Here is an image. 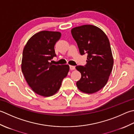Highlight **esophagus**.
Listing matches in <instances>:
<instances>
[{"mask_svg": "<svg viewBox=\"0 0 134 134\" xmlns=\"http://www.w3.org/2000/svg\"><path fill=\"white\" fill-rule=\"evenodd\" d=\"M75 69V67L74 66V65H70V69L71 70H74Z\"/></svg>", "mask_w": 134, "mask_h": 134, "instance_id": "obj_1", "label": "esophagus"}]
</instances>
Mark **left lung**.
Here are the masks:
<instances>
[{"label":"left lung","mask_w":134,"mask_h":134,"mask_svg":"<svg viewBox=\"0 0 134 134\" xmlns=\"http://www.w3.org/2000/svg\"><path fill=\"white\" fill-rule=\"evenodd\" d=\"M71 32L80 54H88L86 65L75 67L81 74L76 85L82 92H96L106 85L113 66L109 39L100 28L92 25L75 27Z\"/></svg>","instance_id":"1"}]
</instances>
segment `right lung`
<instances>
[{
	"label": "right lung",
	"mask_w": 134,
	"mask_h": 134,
	"mask_svg": "<svg viewBox=\"0 0 134 134\" xmlns=\"http://www.w3.org/2000/svg\"><path fill=\"white\" fill-rule=\"evenodd\" d=\"M60 37L59 32L41 31L29 39L24 48L22 72L29 86L39 95L48 97L56 93L69 71V65L50 63L56 56L54 45Z\"/></svg>",
	"instance_id": "1"
}]
</instances>
